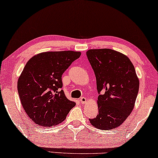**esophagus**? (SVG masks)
<instances>
[{
	"instance_id": "1",
	"label": "esophagus",
	"mask_w": 158,
	"mask_h": 158,
	"mask_svg": "<svg viewBox=\"0 0 158 158\" xmlns=\"http://www.w3.org/2000/svg\"><path fill=\"white\" fill-rule=\"evenodd\" d=\"M81 102L82 104H85V103L87 102V99H86V98H85V97H82V98H81Z\"/></svg>"
}]
</instances>
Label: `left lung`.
Here are the masks:
<instances>
[{"label": "left lung", "mask_w": 158, "mask_h": 158, "mask_svg": "<svg viewBox=\"0 0 158 158\" xmlns=\"http://www.w3.org/2000/svg\"><path fill=\"white\" fill-rule=\"evenodd\" d=\"M96 78L98 113L90 123L97 129L119 127L130 115L139 91V81L129 57L111 49L86 52Z\"/></svg>", "instance_id": "1"}]
</instances>
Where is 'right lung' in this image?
I'll return each mask as SVG.
<instances>
[{"mask_svg": "<svg viewBox=\"0 0 158 158\" xmlns=\"http://www.w3.org/2000/svg\"><path fill=\"white\" fill-rule=\"evenodd\" d=\"M81 52H44L27 62L18 79L21 105L29 117L41 127L60 124L75 103L64 96L62 75Z\"/></svg>", "mask_w": 158, "mask_h": 158, "instance_id": "obj_1", "label": "right lung"}]
</instances>
